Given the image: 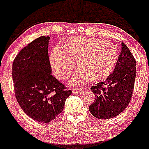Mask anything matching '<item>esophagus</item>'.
Instances as JSON below:
<instances>
[{
    "label": "esophagus",
    "instance_id": "esophagus-1",
    "mask_svg": "<svg viewBox=\"0 0 149 149\" xmlns=\"http://www.w3.org/2000/svg\"><path fill=\"white\" fill-rule=\"evenodd\" d=\"M81 91V88H74L72 90V92L73 94H77V93H79Z\"/></svg>",
    "mask_w": 149,
    "mask_h": 149
}]
</instances>
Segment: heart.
Masks as SVG:
<instances>
[{"label":"heart","mask_w":149,"mask_h":149,"mask_svg":"<svg viewBox=\"0 0 149 149\" xmlns=\"http://www.w3.org/2000/svg\"><path fill=\"white\" fill-rule=\"evenodd\" d=\"M119 51L111 41L99 38L74 37L70 38L65 49L57 47L50 55V63L55 76L65 80L74 68V60L80 68L73 77V81L80 83L107 79L113 72L117 63Z\"/></svg>","instance_id":"b5f03b06"}]
</instances>
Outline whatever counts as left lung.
<instances>
[{
	"mask_svg": "<svg viewBox=\"0 0 149 149\" xmlns=\"http://www.w3.org/2000/svg\"><path fill=\"white\" fill-rule=\"evenodd\" d=\"M121 45L122 49L113 72L104 81L91 87L96 98L89 110L97 119L116 116L125 109L132 99L136 62L127 46L124 42Z\"/></svg>",
	"mask_w": 149,
	"mask_h": 149,
	"instance_id": "8db88e82",
	"label": "left lung"
}]
</instances>
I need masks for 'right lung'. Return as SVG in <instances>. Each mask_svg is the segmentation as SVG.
I'll return each instance as SVG.
<instances>
[{
	"mask_svg": "<svg viewBox=\"0 0 149 149\" xmlns=\"http://www.w3.org/2000/svg\"><path fill=\"white\" fill-rule=\"evenodd\" d=\"M48 36L34 40L19 52L13 62V80L19 105L31 119L48 123L63 110L72 94L52 75Z\"/></svg>",
	"mask_w": 149,
	"mask_h": 149,
	"instance_id": "right-lung-1",
	"label": "right lung"
}]
</instances>
